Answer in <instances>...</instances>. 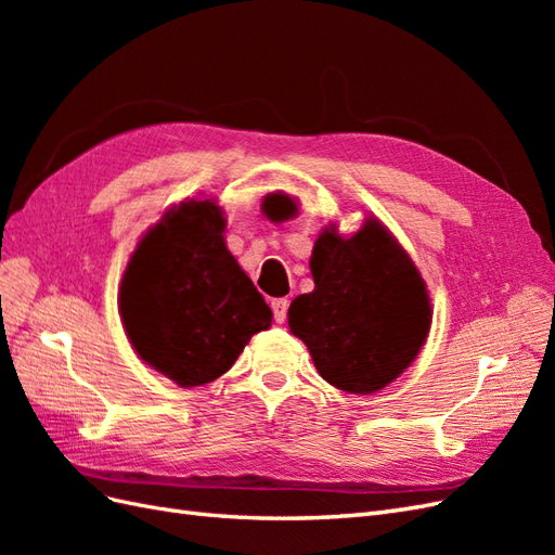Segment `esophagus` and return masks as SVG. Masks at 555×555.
Returning <instances> with one entry per match:
<instances>
[{"mask_svg": "<svg viewBox=\"0 0 555 555\" xmlns=\"http://www.w3.org/2000/svg\"><path fill=\"white\" fill-rule=\"evenodd\" d=\"M271 308H273L275 324L287 322V310H289V300L287 298H275L273 304H271Z\"/></svg>", "mask_w": 555, "mask_h": 555, "instance_id": "obj_1", "label": "esophagus"}]
</instances>
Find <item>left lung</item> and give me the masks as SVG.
Masks as SVG:
<instances>
[{
  "instance_id": "1",
  "label": "left lung",
  "mask_w": 555,
  "mask_h": 555,
  "mask_svg": "<svg viewBox=\"0 0 555 555\" xmlns=\"http://www.w3.org/2000/svg\"><path fill=\"white\" fill-rule=\"evenodd\" d=\"M263 212L287 220L296 204L268 194ZM314 292L294 298L289 328L319 375L349 393H375L416 359L430 328V298L416 266L377 220L351 238L333 227L317 238Z\"/></svg>"
}]
</instances>
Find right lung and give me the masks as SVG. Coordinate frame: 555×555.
I'll list each match as a JSON object with an SVG mask.
<instances>
[{
    "mask_svg": "<svg viewBox=\"0 0 555 555\" xmlns=\"http://www.w3.org/2000/svg\"><path fill=\"white\" fill-rule=\"evenodd\" d=\"M215 201H184L150 229L125 271L120 312L139 357L180 386L236 363L271 308L224 245Z\"/></svg>",
    "mask_w": 555,
    "mask_h": 555,
    "instance_id": "right-lung-1",
    "label": "right lung"
}]
</instances>
